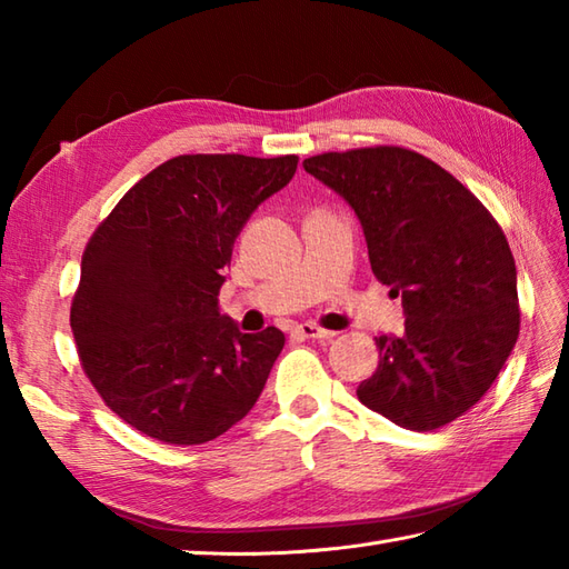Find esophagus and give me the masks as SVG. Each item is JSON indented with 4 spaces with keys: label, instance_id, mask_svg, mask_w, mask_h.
Masks as SVG:
<instances>
[{
    "label": "esophagus",
    "instance_id": "34e87169",
    "mask_svg": "<svg viewBox=\"0 0 569 569\" xmlns=\"http://www.w3.org/2000/svg\"><path fill=\"white\" fill-rule=\"evenodd\" d=\"M293 332L300 335V337H306V340H332V337H335L332 330H325L316 322H300V325H296Z\"/></svg>",
    "mask_w": 569,
    "mask_h": 569
}]
</instances>
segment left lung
<instances>
[{
  "instance_id": "1",
  "label": "left lung",
  "mask_w": 569,
  "mask_h": 569,
  "mask_svg": "<svg viewBox=\"0 0 569 569\" xmlns=\"http://www.w3.org/2000/svg\"><path fill=\"white\" fill-rule=\"evenodd\" d=\"M303 166L352 204L373 276L403 300L406 335L377 337L379 369L359 401L418 432L465 416L521 330L503 229L452 173L403 147L328 151Z\"/></svg>"
}]
</instances>
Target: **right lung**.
Listing matches in <instances>:
<instances>
[{
    "mask_svg": "<svg viewBox=\"0 0 569 569\" xmlns=\"http://www.w3.org/2000/svg\"><path fill=\"white\" fill-rule=\"evenodd\" d=\"M296 168L293 153L176 156L92 232L70 306L80 367L147 438L210 442L257 403L286 337L239 332L217 296L241 227Z\"/></svg>",
    "mask_w": 569,
    "mask_h": 569,
    "instance_id": "1",
    "label": "right lung"
}]
</instances>
